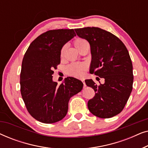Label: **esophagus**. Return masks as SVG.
I'll return each instance as SVG.
<instances>
[{"instance_id":"esophagus-1","label":"esophagus","mask_w":148,"mask_h":148,"mask_svg":"<svg viewBox=\"0 0 148 148\" xmlns=\"http://www.w3.org/2000/svg\"><path fill=\"white\" fill-rule=\"evenodd\" d=\"M82 82H83V84H84V88H86V83H85L84 81H82Z\"/></svg>"}]
</instances>
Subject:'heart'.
<instances>
[{
    "label": "heart",
    "instance_id": "1",
    "mask_svg": "<svg viewBox=\"0 0 148 148\" xmlns=\"http://www.w3.org/2000/svg\"><path fill=\"white\" fill-rule=\"evenodd\" d=\"M74 45L77 49L79 50L86 45H88V42L84 39H77L74 42ZM66 48V46H64L62 48L61 51H60V56H63L64 52H65ZM86 65L85 64H79V63H73L70 64L66 68V72L69 75H73L75 77H82L84 75V71L86 69Z\"/></svg>",
    "mask_w": 148,
    "mask_h": 148
}]
</instances>
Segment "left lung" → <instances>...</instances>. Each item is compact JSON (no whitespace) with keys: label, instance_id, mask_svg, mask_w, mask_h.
<instances>
[{"label":"left lung","instance_id":"8db88e82","mask_svg":"<svg viewBox=\"0 0 148 148\" xmlns=\"http://www.w3.org/2000/svg\"><path fill=\"white\" fill-rule=\"evenodd\" d=\"M75 31L90 43V72L104 78L105 82L98 86L92 79L85 80L96 93L88 102L89 110L99 118L116 116L124 108L133 89V64L128 50L119 38L99 27Z\"/></svg>","mask_w":148,"mask_h":148}]
</instances>
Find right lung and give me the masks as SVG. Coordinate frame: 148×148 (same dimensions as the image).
<instances>
[{"mask_svg":"<svg viewBox=\"0 0 148 148\" xmlns=\"http://www.w3.org/2000/svg\"><path fill=\"white\" fill-rule=\"evenodd\" d=\"M75 36L73 29L49 30L36 38L24 55L20 75L21 96L28 112L40 122L62 120L70 98L83 89V83L72 77L65 78L60 86L52 81L62 46Z\"/></svg>","mask_w":148,"mask_h":148,"instance_id":"1","label":"right lung"}]
</instances>
